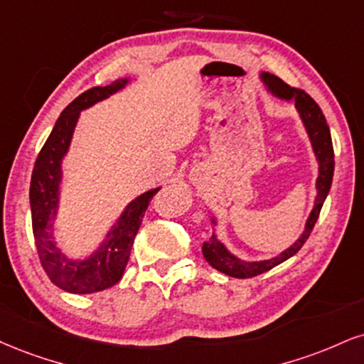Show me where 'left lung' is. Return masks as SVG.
<instances>
[{"mask_svg": "<svg viewBox=\"0 0 364 364\" xmlns=\"http://www.w3.org/2000/svg\"><path fill=\"white\" fill-rule=\"evenodd\" d=\"M261 80L264 82L266 87L271 95H274L279 100H287V102H295V108L299 112V115L304 122L305 130H307L310 144H312L314 154L317 157L318 163V176L315 181V188H317V196H315L314 208L310 212V215L305 222V229L301 232V235L295 240V244H291L290 247L284 249L282 254L271 257V259L264 261H244L239 259L237 256H234L224 244L220 242L217 237V234L213 232L212 237L207 242H203L201 252H203L205 259L208 261V264L212 268H215L220 273L227 274L232 278H252L257 274L266 273L274 266L282 264L283 261L290 259L291 256H295L300 251L301 246L305 244V240L309 239L310 232H312L315 222H317L318 213H321L323 201H326L327 195H329L331 185H332V176H334V149H332V139H331V130L327 125L326 117L318 105L314 102L310 96L305 93L304 90L299 87L288 86L287 82L279 80L278 76L269 73H261ZM212 224L215 225V218L212 217Z\"/></svg>", "mask_w": 364, "mask_h": 364, "instance_id": "8db88e82", "label": "left lung"}]
</instances>
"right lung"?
<instances>
[{
	"label": "right lung",
	"mask_w": 364,
	"mask_h": 364,
	"mask_svg": "<svg viewBox=\"0 0 364 364\" xmlns=\"http://www.w3.org/2000/svg\"><path fill=\"white\" fill-rule=\"evenodd\" d=\"M129 77L113 81L108 86H96L77 96L57 118L49 139L43 144L35 161L30 181V208L32 229L42 268L50 282L64 291L86 295L107 290L120 282L142 217L159 188L149 190L127 205L117 224L112 225L103 242L85 259L68 257L57 246L54 237V220L59 210L63 159L68 154L80 113L95 103L127 86Z\"/></svg>",
	"instance_id": "right-lung-1"
}]
</instances>
